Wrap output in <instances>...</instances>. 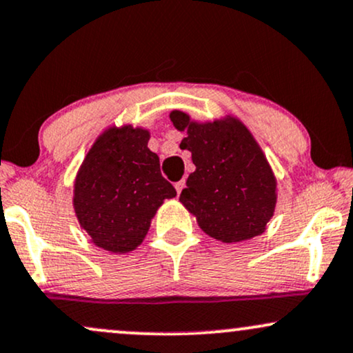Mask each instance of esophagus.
Masks as SVG:
<instances>
[{"mask_svg": "<svg viewBox=\"0 0 353 353\" xmlns=\"http://www.w3.org/2000/svg\"><path fill=\"white\" fill-rule=\"evenodd\" d=\"M174 188H176L177 194H181V192H182V189L185 188V181L182 179V181H179V182H176V184H174Z\"/></svg>", "mask_w": 353, "mask_h": 353, "instance_id": "34e87169", "label": "esophagus"}]
</instances>
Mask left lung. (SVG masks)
Masks as SVG:
<instances>
[{
  "mask_svg": "<svg viewBox=\"0 0 353 353\" xmlns=\"http://www.w3.org/2000/svg\"><path fill=\"white\" fill-rule=\"evenodd\" d=\"M171 121L188 130L181 150L192 152L195 171L179 201L199 227L225 243L265 232L274 212L276 181L250 131L239 120L197 125L182 112H172Z\"/></svg>",
  "mask_w": 353,
  "mask_h": 353,
  "instance_id": "1",
  "label": "left lung"
}]
</instances>
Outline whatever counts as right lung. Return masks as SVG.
Returning a JSON list of instances; mask_svg holds the SVG:
<instances>
[{"label": "right lung", "instance_id": "1", "mask_svg": "<svg viewBox=\"0 0 353 353\" xmlns=\"http://www.w3.org/2000/svg\"><path fill=\"white\" fill-rule=\"evenodd\" d=\"M148 139L146 130L133 126L108 130L88 151L75 181L79 222L93 243L108 252L134 250L164 199L176 197Z\"/></svg>", "mask_w": 353, "mask_h": 353}]
</instances>
